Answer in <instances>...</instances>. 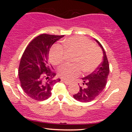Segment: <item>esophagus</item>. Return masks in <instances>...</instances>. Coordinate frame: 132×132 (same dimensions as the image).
Returning <instances> with one entry per match:
<instances>
[{
	"label": "esophagus",
	"instance_id": "esophagus-1",
	"mask_svg": "<svg viewBox=\"0 0 132 132\" xmlns=\"http://www.w3.org/2000/svg\"><path fill=\"white\" fill-rule=\"evenodd\" d=\"M61 81L63 82H64L65 84H66V85H69V84H71V83L69 82L66 81H64V80H63V79H61Z\"/></svg>",
	"mask_w": 132,
	"mask_h": 132
}]
</instances>
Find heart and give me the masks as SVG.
<instances>
[{"label": "heart", "instance_id": "obj_1", "mask_svg": "<svg viewBox=\"0 0 132 132\" xmlns=\"http://www.w3.org/2000/svg\"><path fill=\"white\" fill-rule=\"evenodd\" d=\"M66 54L74 55L73 65H64L59 68L58 75L64 80L71 81L81 75L95 71L102 61V53L99 48L86 38L71 37L63 42V48L56 45L50 53V60L55 66L63 63Z\"/></svg>", "mask_w": 132, "mask_h": 132}]
</instances>
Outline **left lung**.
<instances>
[{
	"instance_id": "1",
	"label": "left lung",
	"mask_w": 132,
	"mask_h": 132,
	"mask_svg": "<svg viewBox=\"0 0 132 132\" xmlns=\"http://www.w3.org/2000/svg\"><path fill=\"white\" fill-rule=\"evenodd\" d=\"M95 41L102 49L104 54L103 61L95 71L82 78L84 86H80L79 91L73 95L76 100L82 102H89L93 101L103 91L109 74V64L105 51L99 41Z\"/></svg>"
}]
</instances>
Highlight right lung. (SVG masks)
<instances>
[{"mask_svg": "<svg viewBox=\"0 0 132 132\" xmlns=\"http://www.w3.org/2000/svg\"><path fill=\"white\" fill-rule=\"evenodd\" d=\"M64 35L42 34L31 40L22 54L19 68L23 91L35 101H45L51 95L52 87L60 79L48 60L50 48Z\"/></svg>", "mask_w": 132, "mask_h": 132, "instance_id": "right-lung-1", "label": "right lung"}]
</instances>
